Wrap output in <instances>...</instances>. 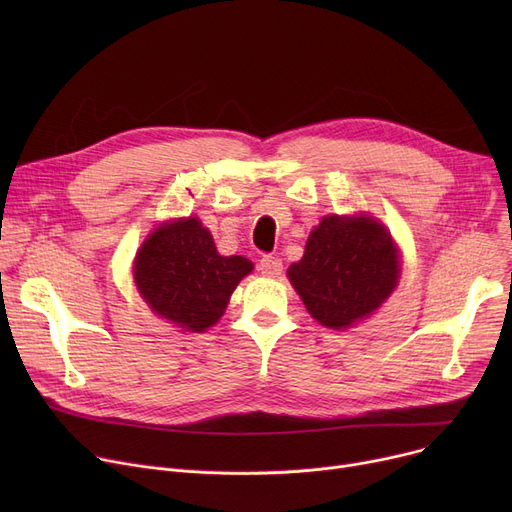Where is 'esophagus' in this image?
Listing matches in <instances>:
<instances>
[{
  "label": "esophagus",
  "mask_w": 512,
  "mask_h": 512,
  "mask_svg": "<svg viewBox=\"0 0 512 512\" xmlns=\"http://www.w3.org/2000/svg\"><path fill=\"white\" fill-rule=\"evenodd\" d=\"M259 272L263 276H270V278H278L282 274V259L274 257V255H263L259 259Z\"/></svg>",
  "instance_id": "34e87169"
}]
</instances>
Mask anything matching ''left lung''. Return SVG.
<instances>
[{"label":"left lung","mask_w":512,"mask_h":512,"mask_svg":"<svg viewBox=\"0 0 512 512\" xmlns=\"http://www.w3.org/2000/svg\"><path fill=\"white\" fill-rule=\"evenodd\" d=\"M288 278L319 324L340 330L390 297L398 255L375 220L330 215L309 234L305 255L288 267Z\"/></svg>","instance_id":"8db88e82"}]
</instances>
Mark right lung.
<instances>
[{
    "instance_id": "add662e5",
    "label": "right lung",
    "mask_w": 512,
    "mask_h": 512,
    "mask_svg": "<svg viewBox=\"0 0 512 512\" xmlns=\"http://www.w3.org/2000/svg\"><path fill=\"white\" fill-rule=\"evenodd\" d=\"M251 270L245 257L218 255L209 230L197 218H186L147 238L134 263V280L155 313L203 332L222 317L232 290Z\"/></svg>"
}]
</instances>
